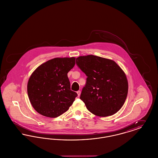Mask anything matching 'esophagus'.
Returning <instances> with one entry per match:
<instances>
[{"mask_svg":"<svg viewBox=\"0 0 158 158\" xmlns=\"http://www.w3.org/2000/svg\"><path fill=\"white\" fill-rule=\"evenodd\" d=\"M81 92L80 90H78V91H77V96H78V97H80V95H81Z\"/></svg>","mask_w":158,"mask_h":158,"instance_id":"obj_1","label":"esophagus"}]
</instances>
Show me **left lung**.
<instances>
[{
  "label": "left lung",
  "mask_w": 158,
  "mask_h": 158,
  "mask_svg": "<svg viewBox=\"0 0 158 158\" xmlns=\"http://www.w3.org/2000/svg\"><path fill=\"white\" fill-rule=\"evenodd\" d=\"M76 64L88 76L81 99L99 117L117 113L127 98L128 85L122 69L113 60L94 55L79 56Z\"/></svg>",
  "instance_id": "1"
}]
</instances>
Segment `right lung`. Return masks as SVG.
Returning <instances> with one entry per match:
<instances>
[{
    "label": "right lung",
    "instance_id": "add662e5",
    "mask_svg": "<svg viewBox=\"0 0 158 158\" xmlns=\"http://www.w3.org/2000/svg\"><path fill=\"white\" fill-rule=\"evenodd\" d=\"M75 57H57L40 65L31 74L27 92L37 113L56 118L67 111L77 94L70 90L68 72L74 67Z\"/></svg>",
    "mask_w": 158,
    "mask_h": 158
}]
</instances>
